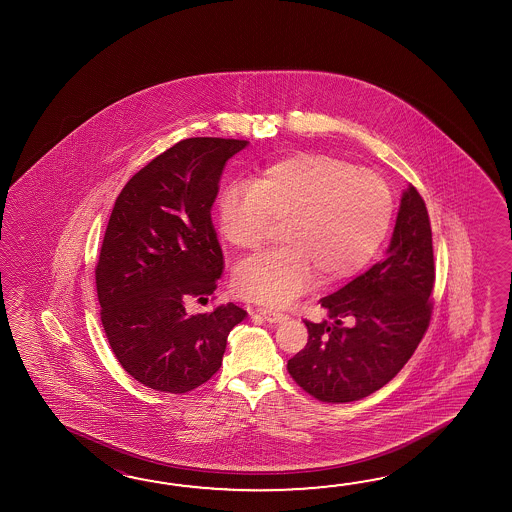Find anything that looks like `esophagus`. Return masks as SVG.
<instances>
[{
  "instance_id": "obj_1",
  "label": "esophagus",
  "mask_w": 512,
  "mask_h": 512,
  "mask_svg": "<svg viewBox=\"0 0 512 512\" xmlns=\"http://www.w3.org/2000/svg\"><path fill=\"white\" fill-rule=\"evenodd\" d=\"M258 313H260L267 322H271V324H282L285 320H289V316L285 315V313L272 311V309H267V307H258Z\"/></svg>"
}]
</instances>
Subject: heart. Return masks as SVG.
<instances>
[{"label":"heart","instance_id":"heart-1","mask_svg":"<svg viewBox=\"0 0 512 512\" xmlns=\"http://www.w3.org/2000/svg\"><path fill=\"white\" fill-rule=\"evenodd\" d=\"M393 197L381 177L324 153L267 166L252 185L230 183L218 199L219 232L238 251H256L282 223L280 249L243 261L232 287L252 302L285 305L316 280L340 282L381 247Z\"/></svg>","mask_w":512,"mask_h":512}]
</instances>
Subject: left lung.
Listing matches in <instances>:
<instances>
[{
    "mask_svg": "<svg viewBox=\"0 0 512 512\" xmlns=\"http://www.w3.org/2000/svg\"><path fill=\"white\" fill-rule=\"evenodd\" d=\"M434 280L430 219L410 185L384 260L320 300L333 322L305 320L309 340L287 362L296 384L324 403H351L381 390L425 335Z\"/></svg>",
    "mask_w": 512,
    "mask_h": 512,
    "instance_id": "obj_1",
    "label": "left lung"
}]
</instances>
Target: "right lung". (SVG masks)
<instances>
[{
  "label": "right lung",
  "instance_id": "right-lung-1",
  "mask_svg": "<svg viewBox=\"0 0 512 512\" xmlns=\"http://www.w3.org/2000/svg\"><path fill=\"white\" fill-rule=\"evenodd\" d=\"M249 142H177L131 177L115 201L98 258L100 320L120 366L166 393L192 392L221 366L238 305L188 315L223 272L210 210L230 157Z\"/></svg>",
  "mask_w": 512,
  "mask_h": 512
}]
</instances>
